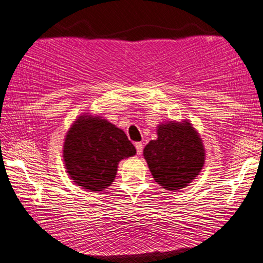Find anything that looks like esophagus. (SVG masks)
Returning a JSON list of instances; mask_svg holds the SVG:
<instances>
[{
  "label": "esophagus",
  "mask_w": 263,
  "mask_h": 263,
  "mask_svg": "<svg viewBox=\"0 0 263 263\" xmlns=\"http://www.w3.org/2000/svg\"><path fill=\"white\" fill-rule=\"evenodd\" d=\"M135 146H136V150H137V155H141L142 152H143V144H142V143L141 142L136 143Z\"/></svg>",
  "instance_id": "1"
}]
</instances>
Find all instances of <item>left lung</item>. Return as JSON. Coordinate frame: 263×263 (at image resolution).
Masks as SVG:
<instances>
[{
  "label": "left lung",
  "instance_id": "obj_1",
  "mask_svg": "<svg viewBox=\"0 0 263 263\" xmlns=\"http://www.w3.org/2000/svg\"><path fill=\"white\" fill-rule=\"evenodd\" d=\"M153 178L170 191L186 187L204 164V146L190 122L168 121L157 126V138L143 150Z\"/></svg>",
  "mask_w": 263,
  "mask_h": 263
}]
</instances>
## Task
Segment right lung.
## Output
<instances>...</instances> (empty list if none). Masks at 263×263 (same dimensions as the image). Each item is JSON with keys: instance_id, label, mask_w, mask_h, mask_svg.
<instances>
[{"instance_id": "right-lung-1", "label": "right lung", "mask_w": 263, "mask_h": 263, "mask_svg": "<svg viewBox=\"0 0 263 263\" xmlns=\"http://www.w3.org/2000/svg\"><path fill=\"white\" fill-rule=\"evenodd\" d=\"M62 152L73 183L91 192L110 186L119 162L136 155V148L122 129L87 114L80 115L69 127Z\"/></svg>"}]
</instances>
